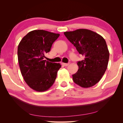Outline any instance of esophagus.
Listing matches in <instances>:
<instances>
[{
	"instance_id": "obj_1",
	"label": "esophagus",
	"mask_w": 123,
	"mask_h": 123,
	"mask_svg": "<svg viewBox=\"0 0 123 123\" xmlns=\"http://www.w3.org/2000/svg\"><path fill=\"white\" fill-rule=\"evenodd\" d=\"M62 65L63 66H68V65H69V63H61Z\"/></svg>"
}]
</instances>
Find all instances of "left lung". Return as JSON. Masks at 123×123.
<instances>
[{
  "label": "left lung",
  "mask_w": 123,
  "mask_h": 123,
  "mask_svg": "<svg viewBox=\"0 0 123 123\" xmlns=\"http://www.w3.org/2000/svg\"><path fill=\"white\" fill-rule=\"evenodd\" d=\"M64 34L84 57L77 63L79 69L72 75L73 80L84 88L92 87L100 80L107 67L110 54L105 40L88 29H78Z\"/></svg>",
  "instance_id": "left-lung-1"
}]
</instances>
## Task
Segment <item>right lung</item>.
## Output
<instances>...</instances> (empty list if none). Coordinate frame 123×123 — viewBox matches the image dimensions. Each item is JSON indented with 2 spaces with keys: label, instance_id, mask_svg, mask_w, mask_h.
<instances>
[{
  "label": "right lung",
  "instance_id": "obj_1",
  "mask_svg": "<svg viewBox=\"0 0 123 123\" xmlns=\"http://www.w3.org/2000/svg\"><path fill=\"white\" fill-rule=\"evenodd\" d=\"M59 36L43 30H33L26 35L18 45L20 72L27 85L35 91H47L55 82L61 65L47 61L44 58Z\"/></svg>",
  "mask_w": 123,
  "mask_h": 123
}]
</instances>
